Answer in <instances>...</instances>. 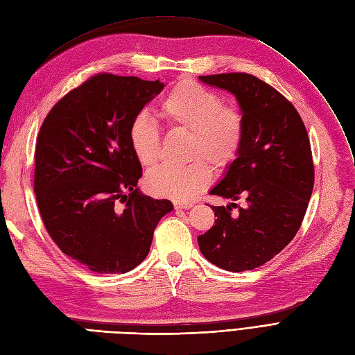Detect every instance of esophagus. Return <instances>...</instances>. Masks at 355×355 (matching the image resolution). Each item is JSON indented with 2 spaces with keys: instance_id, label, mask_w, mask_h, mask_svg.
Returning a JSON list of instances; mask_svg holds the SVG:
<instances>
[{
  "instance_id": "1",
  "label": "esophagus",
  "mask_w": 355,
  "mask_h": 355,
  "mask_svg": "<svg viewBox=\"0 0 355 355\" xmlns=\"http://www.w3.org/2000/svg\"><path fill=\"white\" fill-rule=\"evenodd\" d=\"M173 205H175V209L178 210V209H183V210H187V209H191V207L193 205L192 202H189V201H175L173 202Z\"/></svg>"
}]
</instances>
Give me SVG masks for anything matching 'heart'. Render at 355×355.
<instances>
[{
  "label": "heart",
  "instance_id": "obj_1",
  "mask_svg": "<svg viewBox=\"0 0 355 355\" xmlns=\"http://www.w3.org/2000/svg\"><path fill=\"white\" fill-rule=\"evenodd\" d=\"M158 112L168 128L191 132L189 158L193 162L157 167L146 175L145 187L160 197L192 198L210 185L213 172L209 162L223 172L236 162L245 137L243 116L235 105L222 104L214 91L193 79L178 80L160 103ZM129 142L141 166H155L162 137L148 116L141 113L132 120Z\"/></svg>",
  "mask_w": 355,
  "mask_h": 355
}]
</instances>
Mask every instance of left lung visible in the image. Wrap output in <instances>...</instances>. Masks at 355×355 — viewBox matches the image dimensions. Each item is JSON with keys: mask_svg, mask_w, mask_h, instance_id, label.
<instances>
[{"mask_svg": "<svg viewBox=\"0 0 355 355\" xmlns=\"http://www.w3.org/2000/svg\"><path fill=\"white\" fill-rule=\"evenodd\" d=\"M236 96L245 137L236 162L210 193L239 207L211 205L214 226L198 236L210 263L229 272L252 270L272 260L301 227L314 185L310 139L297 108L250 73L200 76ZM238 208L237 214L231 207Z\"/></svg>", "mask_w": 355, "mask_h": 355, "instance_id": "1", "label": "left lung"}]
</instances>
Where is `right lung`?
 I'll use <instances>...</instances> for the list:
<instances>
[{
  "label": "right lung",
  "mask_w": 355,
  "mask_h": 355,
  "mask_svg": "<svg viewBox=\"0 0 355 355\" xmlns=\"http://www.w3.org/2000/svg\"><path fill=\"white\" fill-rule=\"evenodd\" d=\"M160 80L98 73L46 114L35 146L33 189L48 235L95 273H126L150 252L154 229L173 210L138 191L142 167L129 128L162 92Z\"/></svg>",
  "instance_id": "add662e5"
}]
</instances>
